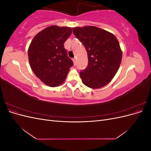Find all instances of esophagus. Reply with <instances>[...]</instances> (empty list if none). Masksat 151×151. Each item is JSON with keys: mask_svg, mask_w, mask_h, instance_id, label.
<instances>
[{"mask_svg": "<svg viewBox=\"0 0 151 151\" xmlns=\"http://www.w3.org/2000/svg\"><path fill=\"white\" fill-rule=\"evenodd\" d=\"M72 60H73V62H74V65H76V58H72Z\"/></svg>", "mask_w": 151, "mask_h": 151, "instance_id": "1", "label": "esophagus"}]
</instances>
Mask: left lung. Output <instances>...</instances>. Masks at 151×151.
Wrapping results in <instances>:
<instances>
[{
	"label": "left lung",
	"mask_w": 151,
	"mask_h": 151,
	"mask_svg": "<svg viewBox=\"0 0 151 151\" xmlns=\"http://www.w3.org/2000/svg\"><path fill=\"white\" fill-rule=\"evenodd\" d=\"M72 29L88 53V66L80 72L83 84L93 89L106 86L121 63L122 52L118 40L112 33L95 26Z\"/></svg>",
	"instance_id": "1"
}]
</instances>
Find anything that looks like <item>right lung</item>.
<instances>
[{
    "mask_svg": "<svg viewBox=\"0 0 151 151\" xmlns=\"http://www.w3.org/2000/svg\"><path fill=\"white\" fill-rule=\"evenodd\" d=\"M72 34V28L52 26L36 35L28 49L32 70L44 84L55 87L66 79L72 60L63 47Z\"/></svg>",
    "mask_w": 151,
    "mask_h": 151,
    "instance_id": "obj_1",
    "label": "right lung"
}]
</instances>
